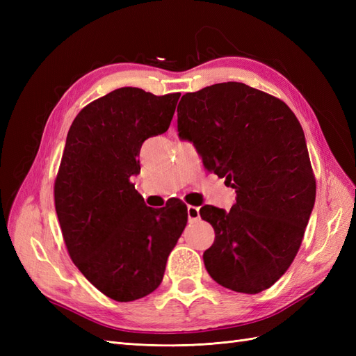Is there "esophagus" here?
Returning <instances> with one entry per match:
<instances>
[{
	"label": "esophagus",
	"mask_w": 356,
	"mask_h": 356,
	"mask_svg": "<svg viewBox=\"0 0 356 356\" xmlns=\"http://www.w3.org/2000/svg\"><path fill=\"white\" fill-rule=\"evenodd\" d=\"M187 215H188V221H197L200 218V209L197 207H191V204H188Z\"/></svg>",
	"instance_id": "1"
}]
</instances>
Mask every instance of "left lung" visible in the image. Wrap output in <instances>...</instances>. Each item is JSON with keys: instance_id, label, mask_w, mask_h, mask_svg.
I'll use <instances>...</instances> for the list:
<instances>
[{"instance_id": "8db88e82", "label": "left lung", "mask_w": 356, "mask_h": 356, "mask_svg": "<svg viewBox=\"0 0 356 356\" xmlns=\"http://www.w3.org/2000/svg\"><path fill=\"white\" fill-rule=\"evenodd\" d=\"M177 111L179 138L236 190L229 212L200 208L215 232L204 267L224 288L261 293L293 263L315 204L303 129L285 102L236 81L186 93Z\"/></svg>"}]
</instances>
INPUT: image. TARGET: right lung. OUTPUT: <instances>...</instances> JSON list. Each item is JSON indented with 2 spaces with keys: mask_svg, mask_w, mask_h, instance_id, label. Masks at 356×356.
Listing matches in <instances>:
<instances>
[{
  "mask_svg": "<svg viewBox=\"0 0 356 356\" xmlns=\"http://www.w3.org/2000/svg\"><path fill=\"white\" fill-rule=\"evenodd\" d=\"M179 96L115 89L70 127L55 181L62 236L84 277L115 301L153 293L186 229V203L149 208L131 182L143 143L168 131Z\"/></svg>",
  "mask_w": 356,
  "mask_h": 356,
  "instance_id": "1",
  "label": "right lung"
}]
</instances>
